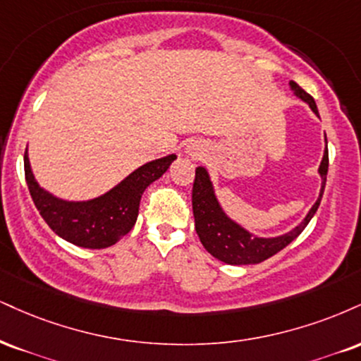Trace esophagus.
Instances as JSON below:
<instances>
[{"instance_id":"esophagus-1","label":"esophagus","mask_w":361,"mask_h":361,"mask_svg":"<svg viewBox=\"0 0 361 361\" xmlns=\"http://www.w3.org/2000/svg\"><path fill=\"white\" fill-rule=\"evenodd\" d=\"M185 149H186V154L193 156V158H200V156L203 154V147L197 145V142H188Z\"/></svg>"}]
</instances>
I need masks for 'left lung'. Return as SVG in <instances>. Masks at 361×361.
<instances>
[{
  "instance_id": "8db88e82",
  "label": "left lung",
  "mask_w": 361,
  "mask_h": 361,
  "mask_svg": "<svg viewBox=\"0 0 361 361\" xmlns=\"http://www.w3.org/2000/svg\"><path fill=\"white\" fill-rule=\"evenodd\" d=\"M290 90L310 106V109L319 117L318 107H316L314 99L311 97L306 90H302L296 82H289ZM324 153L321 159L318 173L321 178V190L318 200L314 205L310 208L302 222H299L296 227L290 228L289 232L281 233L276 237H260L257 233L250 232L244 225H240L237 220H233L216 197L214 181H212L210 173L205 166H197L195 169V183H193V216H195V228L200 237L203 247L214 255L215 259L222 260L230 266H247V264H259L264 260L272 257L277 252L288 247L290 242L296 238L310 220L314 216L318 210L321 198H323L324 185H326L328 175V141L324 134Z\"/></svg>"
}]
</instances>
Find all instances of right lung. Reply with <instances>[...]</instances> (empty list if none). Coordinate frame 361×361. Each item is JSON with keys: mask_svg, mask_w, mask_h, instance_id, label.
Returning <instances> with one entry per match:
<instances>
[{"mask_svg": "<svg viewBox=\"0 0 361 361\" xmlns=\"http://www.w3.org/2000/svg\"><path fill=\"white\" fill-rule=\"evenodd\" d=\"M175 159L176 154H168L142 164L114 188L95 198L65 200L38 183L27 147L25 178L35 207L56 235L84 249H106L131 232L145 190L159 180Z\"/></svg>", "mask_w": 361, "mask_h": 361, "instance_id": "right-lung-1", "label": "right lung"}]
</instances>
